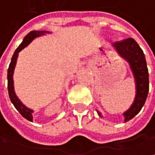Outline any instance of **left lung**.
Returning <instances> with one entry per match:
<instances>
[{"label": "left lung", "mask_w": 155, "mask_h": 155, "mask_svg": "<svg viewBox=\"0 0 155 155\" xmlns=\"http://www.w3.org/2000/svg\"><path fill=\"white\" fill-rule=\"evenodd\" d=\"M113 48L121 58L128 62L135 81L136 94L133 103L131 107L123 113L124 117V122H127L139 113L145 104L149 90L148 69L145 54L133 38H127L115 43ZM96 111L99 117H103L100 111Z\"/></svg>", "instance_id": "obj_1"}]
</instances>
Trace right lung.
Here are the masks:
<instances>
[{
    "label": "right lung",
    "mask_w": 155,
    "mask_h": 155,
    "mask_svg": "<svg viewBox=\"0 0 155 155\" xmlns=\"http://www.w3.org/2000/svg\"><path fill=\"white\" fill-rule=\"evenodd\" d=\"M46 33L49 34L51 32L45 31H32L30 32L23 38V42L16 48V50L15 51L13 57L11 59V62H10L8 69V95H9L10 101L14 104L15 109L19 111V113L21 114L24 118H26L27 120H29L31 122L33 121V116H32V114L34 112V110L23 104V103L20 101V99L15 95L14 88V80H13L14 70L15 68V65H16V61H17V58H18L19 52L22 50H23L26 46H28L33 41V39H35L36 38L41 37L43 35H45Z\"/></svg>",
    "instance_id": "add662e5"
}]
</instances>
